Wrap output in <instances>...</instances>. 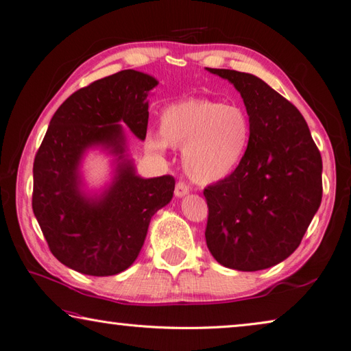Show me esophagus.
Instances as JSON below:
<instances>
[{"label":"esophagus","mask_w":351,"mask_h":351,"mask_svg":"<svg viewBox=\"0 0 351 351\" xmlns=\"http://www.w3.org/2000/svg\"><path fill=\"white\" fill-rule=\"evenodd\" d=\"M189 193H190L189 184H185L182 181L176 182V186H175V195H176V197H184V195H186Z\"/></svg>","instance_id":"1"}]
</instances>
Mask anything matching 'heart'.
<instances>
[{"mask_svg":"<svg viewBox=\"0 0 351 351\" xmlns=\"http://www.w3.org/2000/svg\"><path fill=\"white\" fill-rule=\"evenodd\" d=\"M251 121L239 106L206 99L169 104L160 115V136L149 134L148 148L182 149V166L194 182L214 184L233 173L245 157Z\"/></svg>","mask_w":351,"mask_h":351,"instance_id":"heart-1","label":"heart"}]
</instances>
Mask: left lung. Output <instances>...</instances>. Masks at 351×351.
<instances>
[{"mask_svg":"<svg viewBox=\"0 0 351 351\" xmlns=\"http://www.w3.org/2000/svg\"><path fill=\"white\" fill-rule=\"evenodd\" d=\"M238 89L251 121L245 157L209 185L206 245L219 265L254 272L295 251L322 203V156L304 117L262 79L213 69Z\"/></svg>","mask_w":351,"mask_h":351,"instance_id":"left-lung-1","label":"left lung"}]
</instances>
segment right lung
Segmentation results:
<instances>
[{"mask_svg":"<svg viewBox=\"0 0 351 351\" xmlns=\"http://www.w3.org/2000/svg\"><path fill=\"white\" fill-rule=\"evenodd\" d=\"M157 85L142 71L122 70L80 88L55 112L36 154L32 210L52 254L80 274L109 276L132 266L152 215L173 197V176L136 173L121 125L145 141ZM94 147L116 157L112 182L100 195L86 193L80 175Z\"/></svg>","mask_w":351,"mask_h":351,"instance_id":"right-lung-1","label":"right lung"}]
</instances>
